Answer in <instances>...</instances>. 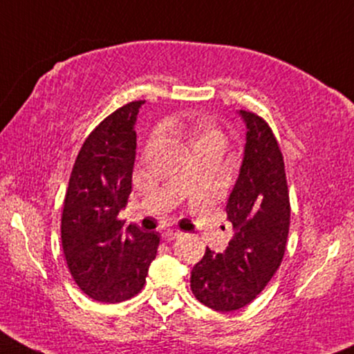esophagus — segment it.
I'll use <instances>...</instances> for the list:
<instances>
[{
    "instance_id": "1",
    "label": "esophagus",
    "mask_w": 354,
    "mask_h": 354,
    "mask_svg": "<svg viewBox=\"0 0 354 354\" xmlns=\"http://www.w3.org/2000/svg\"><path fill=\"white\" fill-rule=\"evenodd\" d=\"M183 235V232L181 230H176V229H167L163 232V239L167 240V241H171V240H174V239H180V236Z\"/></svg>"
}]
</instances>
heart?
<instances>
[{
    "mask_svg": "<svg viewBox=\"0 0 354 354\" xmlns=\"http://www.w3.org/2000/svg\"><path fill=\"white\" fill-rule=\"evenodd\" d=\"M191 140L194 147L210 144V142H222L223 144V137L221 131H218L216 124L207 118H199L192 122Z\"/></svg>",
    "mask_w": 354,
    "mask_h": 354,
    "instance_id": "1",
    "label": "heart"
}]
</instances>
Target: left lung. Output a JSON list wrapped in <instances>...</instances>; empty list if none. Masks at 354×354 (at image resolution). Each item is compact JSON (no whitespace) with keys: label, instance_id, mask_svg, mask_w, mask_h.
Here are the masks:
<instances>
[{"label":"left lung","instance_id":"obj_1","mask_svg":"<svg viewBox=\"0 0 354 354\" xmlns=\"http://www.w3.org/2000/svg\"><path fill=\"white\" fill-rule=\"evenodd\" d=\"M247 127L239 178L227 201L234 236L222 253L205 250L191 271V290L218 312L248 306L283 261L290 207L284 160L259 115L239 111Z\"/></svg>","mask_w":354,"mask_h":354}]
</instances>
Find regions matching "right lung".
I'll return each mask as SVG.
<instances>
[{"mask_svg": "<svg viewBox=\"0 0 354 354\" xmlns=\"http://www.w3.org/2000/svg\"><path fill=\"white\" fill-rule=\"evenodd\" d=\"M145 101L107 115L80 150L62 214V247L78 288L97 302L118 304L140 292L160 235L124 229L119 212L132 192L137 114Z\"/></svg>", "mask_w": 354, "mask_h": 354, "instance_id": "add662e5", "label": "right lung"}]
</instances>
